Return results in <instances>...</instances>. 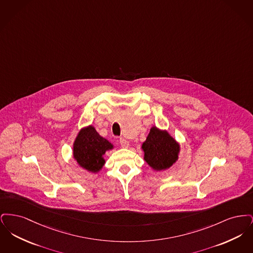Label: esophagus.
<instances>
[{"label":"esophagus","instance_id":"34e87169","mask_svg":"<svg viewBox=\"0 0 253 253\" xmlns=\"http://www.w3.org/2000/svg\"><path fill=\"white\" fill-rule=\"evenodd\" d=\"M120 143H121L122 148H128L129 147V141L123 137H121L120 139Z\"/></svg>","mask_w":253,"mask_h":253}]
</instances>
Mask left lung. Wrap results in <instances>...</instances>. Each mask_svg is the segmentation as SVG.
Segmentation results:
<instances>
[{
    "mask_svg": "<svg viewBox=\"0 0 253 253\" xmlns=\"http://www.w3.org/2000/svg\"><path fill=\"white\" fill-rule=\"evenodd\" d=\"M144 160L155 170H164L171 167L178 159L180 145L167 131L152 127L142 144Z\"/></svg>",
    "mask_w": 253,
    "mask_h": 253,
    "instance_id": "8db88e82",
    "label": "left lung"
}]
</instances>
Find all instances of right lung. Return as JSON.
Segmentation results:
<instances>
[{
	"instance_id": "right-lung-1",
	"label": "right lung",
	"mask_w": 253,
	"mask_h": 253,
	"mask_svg": "<svg viewBox=\"0 0 253 253\" xmlns=\"http://www.w3.org/2000/svg\"><path fill=\"white\" fill-rule=\"evenodd\" d=\"M114 146L90 125L83 128L73 145V156L78 164L91 172H98L105 164L103 156Z\"/></svg>"
}]
</instances>
